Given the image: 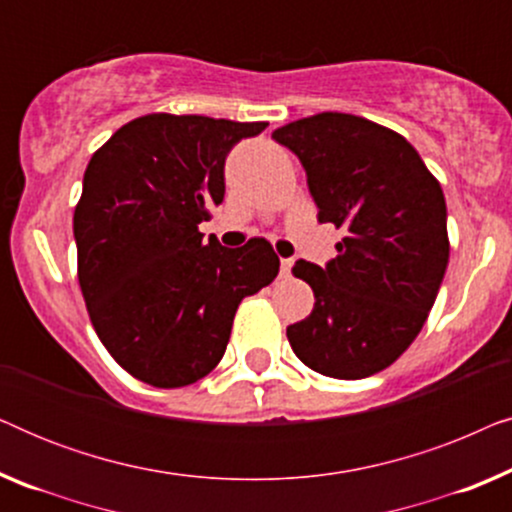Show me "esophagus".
Masks as SVG:
<instances>
[{
    "label": "esophagus",
    "instance_id": "obj_1",
    "mask_svg": "<svg viewBox=\"0 0 512 512\" xmlns=\"http://www.w3.org/2000/svg\"><path fill=\"white\" fill-rule=\"evenodd\" d=\"M293 258H282V277H291Z\"/></svg>",
    "mask_w": 512,
    "mask_h": 512
}]
</instances>
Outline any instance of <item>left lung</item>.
<instances>
[{
  "instance_id": "obj_1",
  "label": "left lung",
  "mask_w": 512,
  "mask_h": 512,
  "mask_svg": "<svg viewBox=\"0 0 512 512\" xmlns=\"http://www.w3.org/2000/svg\"><path fill=\"white\" fill-rule=\"evenodd\" d=\"M296 153L321 223L345 230L338 256L298 261L314 310L286 328L307 368L361 380L412 345L443 284L450 240L438 179L408 139L368 118L324 111L272 132Z\"/></svg>"
}]
</instances>
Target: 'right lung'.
<instances>
[{
  "instance_id": "1",
  "label": "right lung",
  "mask_w": 512,
  "mask_h": 512,
  "mask_svg": "<svg viewBox=\"0 0 512 512\" xmlns=\"http://www.w3.org/2000/svg\"><path fill=\"white\" fill-rule=\"evenodd\" d=\"M268 123L146 114L93 153L74 209L79 284L97 338L151 387H186L226 352L242 298L279 272L268 240L205 242L233 146Z\"/></svg>"
}]
</instances>
